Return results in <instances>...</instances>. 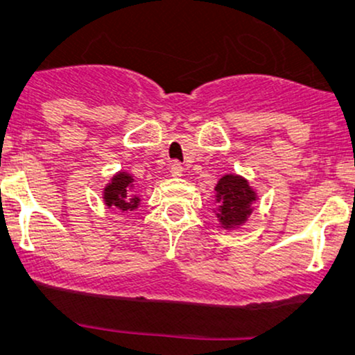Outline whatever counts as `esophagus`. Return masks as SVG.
Segmentation results:
<instances>
[{"label":"esophagus","instance_id":"34e87169","mask_svg":"<svg viewBox=\"0 0 355 355\" xmlns=\"http://www.w3.org/2000/svg\"><path fill=\"white\" fill-rule=\"evenodd\" d=\"M182 171H184V168H182V164L179 163V162H174L171 164V176H174V178L182 176Z\"/></svg>","mask_w":355,"mask_h":355}]
</instances>
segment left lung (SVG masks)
Masks as SVG:
<instances>
[{
	"instance_id": "obj_1",
	"label": "left lung",
	"mask_w": 355,
	"mask_h": 355,
	"mask_svg": "<svg viewBox=\"0 0 355 355\" xmlns=\"http://www.w3.org/2000/svg\"><path fill=\"white\" fill-rule=\"evenodd\" d=\"M215 191L218 203L216 218L220 220L221 227L232 230L245 223L254 211V202L257 200V193L247 179L237 174H225L218 181Z\"/></svg>"
}]
</instances>
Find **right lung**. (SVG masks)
Instances as JSON below:
<instances>
[{
  "label": "right lung",
  "mask_w": 355,
  "mask_h": 355,
  "mask_svg": "<svg viewBox=\"0 0 355 355\" xmlns=\"http://www.w3.org/2000/svg\"><path fill=\"white\" fill-rule=\"evenodd\" d=\"M134 176L119 171L111 178L110 184H106L103 191V200L106 207H116L121 211L135 210L140 205V197L135 196Z\"/></svg>",
  "instance_id": "1"
}]
</instances>
